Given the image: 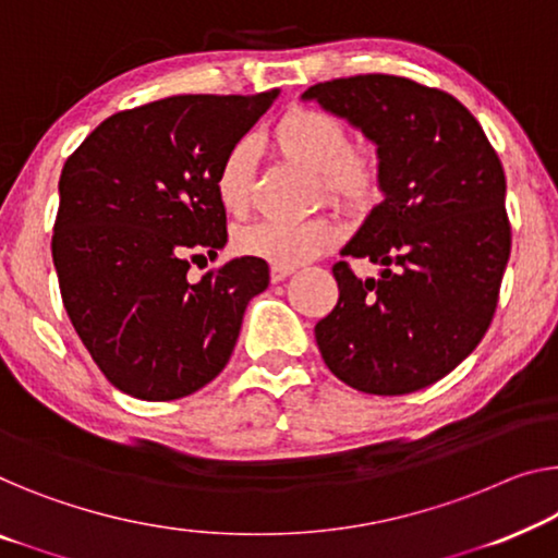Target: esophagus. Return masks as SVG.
Masks as SVG:
<instances>
[{
	"instance_id": "obj_1",
	"label": "esophagus",
	"mask_w": 558,
	"mask_h": 558,
	"mask_svg": "<svg viewBox=\"0 0 558 558\" xmlns=\"http://www.w3.org/2000/svg\"><path fill=\"white\" fill-rule=\"evenodd\" d=\"M293 270H295V268H290V265H272V268H270V280H272V282L286 280L288 276H293Z\"/></svg>"
}]
</instances>
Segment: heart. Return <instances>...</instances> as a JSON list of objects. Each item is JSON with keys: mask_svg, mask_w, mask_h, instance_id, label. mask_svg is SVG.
<instances>
[{"mask_svg": "<svg viewBox=\"0 0 558 558\" xmlns=\"http://www.w3.org/2000/svg\"><path fill=\"white\" fill-rule=\"evenodd\" d=\"M270 145L286 160L318 172L323 193L340 207L363 213L380 197L384 168L371 145L348 143L343 120L315 107H293L270 130ZM255 182V147L251 140L232 145L215 172V195L222 210L243 215L251 207ZM338 228L328 218L303 222L260 220L235 232L243 255L272 265H301L336 243Z\"/></svg>", "mask_w": 558, "mask_h": 558, "instance_id": "1", "label": "heart"}]
</instances>
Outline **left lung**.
Segmentation results:
<instances>
[{"label":"left lung","instance_id":"left-lung-1","mask_svg":"<svg viewBox=\"0 0 558 558\" xmlns=\"http://www.w3.org/2000/svg\"><path fill=\"white\" fill-rule=\"evenodd\" d=\"M303 99L359 128L384 168V203L340 251L384 270L361 280L345 260L332 265L340 295L315 326L320 355L363 393H413L492 326L511 255L501 160L459 99L413 80L359 74Z\"/></svg>","mask_w":558,"mask_h":558}]
</instances>
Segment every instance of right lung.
<instances>
[{"label":"right lung","mask_w":558,"mask_h":558,"mask_svg":"<svg viewBox=\"0 0 558 558\" xmlns=\"http://www.w3.org/2000/svg\"><path fill=\"white\" fill-rule=\"evenodd\" d=\"M278 95L157 99L107 118L66 157L52 235L62 303L122 393L174 401L228 365L268 263L235 257L199 282L187 270L226 247L215 172Z\"/></svg>","instance_id":"obj_1"}]
</instances>
